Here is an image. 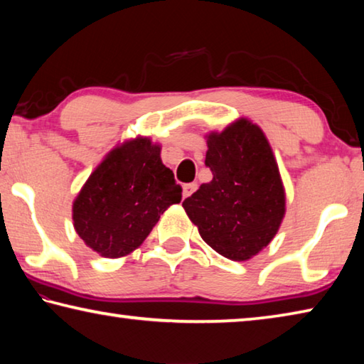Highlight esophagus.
<instances>
[{"label": "esophagus", "mask_w": 364, "mask_h": 364, "mask_svg": "<svg viewBox=\"0 0 364 364\" xmlns=\"http://www.w3.org/2000/svg\"><path fill=\"white\" fill-rule=\"evenodd\" d=\"M196 189H197V184H196V183H188V184H184V186H183V197H189L191 194L194 193Z\"/></svg>", "instance_id": "obj_1"}]
</instances>
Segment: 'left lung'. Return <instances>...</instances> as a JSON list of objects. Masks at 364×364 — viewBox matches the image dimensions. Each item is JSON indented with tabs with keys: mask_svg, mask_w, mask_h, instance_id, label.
Listing matches in <instances>:
<instances>
[{
	"mask_svg": "<svg viewBox=\"0 0 364 364\" xmlns=\"http://www.w3.org/2000/svg\"><path fill=\"white\" fill-rule=\"evenodd\" d=\"M212 181L200 184L183 207L204 241L230 260L257 255L278 232L286 196L268 139L241 119L207 139Z\"/></svg>",
	"mask_w": 364,
	"mask_h": 364,
	"instance_id": "left-lung-1",
	"label": "left lung"
}]
</instances>
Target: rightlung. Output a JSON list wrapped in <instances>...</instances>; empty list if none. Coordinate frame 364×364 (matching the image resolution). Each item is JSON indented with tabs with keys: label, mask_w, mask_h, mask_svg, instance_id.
<instances>
[{
	"label": "right lung",
	"mask_w": 364,
	"mask_h": 364,
	"mask_svg": "<svg viewBox=\"0 0 364 364\" xmlns=\"http://www.w3.org/2000/svg\"><path fill=\"white\" fill-rule=\"evenodd\" d=\"M180 200L181 186L160 160V147L136 138L110 151L90 175L73 202V226L97 254L123 257Z\"/></svg>",
	"instance_id": "obj_1"
}]
</instances>
